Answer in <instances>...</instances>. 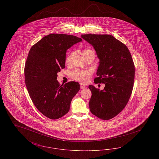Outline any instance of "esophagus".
<instances>
[{"label":"esophagus","mask_w":159,"mask_h":159,"mask_svg":"<svg viewBox=\"0 0 159 159\" xmlns=\"http://www.w3.org/2000/svg\"><path fill=\"white\" fill-rule=\"evenodd\" d=\"M80 88H81L82 89H84V88H86V85L84 84L83 83H80Z\"/></svg>","instance_id":"esophagus-1"}]
</instances>
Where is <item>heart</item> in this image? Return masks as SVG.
<instances>
[{
	"mask_svg": "<svg viewBox=\"0 0 159 159\" xmlns=\"http://www.w3.org/2000/svg\"><path fill=\"white\" fill-rule=\"evenodd\" d=\"M73 55V53H71V54L68 55V56L66 57V63L67 64H69L70 63ZM82 55H83L84 58L88 57V56H93L95 58V53L94 51H93L91 49H84L83 51ZM89 75H90V72L88 71H83L81 70L76 69V70H73L70 73V76L73 79L75 80L76 81L84 83L87 81Z\"/></svg>",
	"mask_w": 159,
	"mask_h": 159,
	"instance_id": "obj_1",
	"label": "heart"
}]
</instances>
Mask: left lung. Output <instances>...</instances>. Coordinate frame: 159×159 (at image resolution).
Here are the masks:
<instances>
[{"instance_id":"8db88e82","label":"left lung","mask_w":159,"mask_h":159,"mask_svg":"<svg viewBox=\"0 0 159 159\" xmlns=\"http://www.w3.org/2000/svg\"><path fill=\"white\" fill-rule=\"evenodd\" d=\"M92 46L99 60L95 83H104L99 90L89 85L91 113L102 120L112 119L126 106L131 95L135 66L127 46L109 34H82Z\"/></svg>"}]
</instances>
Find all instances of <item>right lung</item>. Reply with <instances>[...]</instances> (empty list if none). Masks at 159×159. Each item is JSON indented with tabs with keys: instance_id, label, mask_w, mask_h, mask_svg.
Instances as JSON below:
<instances>
[{
	"instance_id": "1",
	"label": "right lung",
	"mask_w": 159,
	"mask_h": 159,
	"mask_svg": "<svg viewBox=\"0 0 159 159\" xmlns=\"http://www.w3.org/2000/svg\"><path fill=\"white\" fill-rule=\"evenodd\" d=\"M81 38L65 34H51L31 48L25 68V82L30 97L38 110L51 119L67 113L80 84L70 82L61 85L57 73L65 67L67 50Z\"/></svg>"
}]
</instances>
